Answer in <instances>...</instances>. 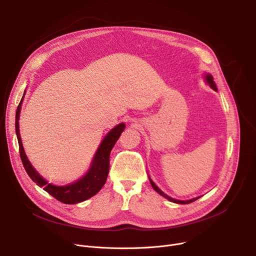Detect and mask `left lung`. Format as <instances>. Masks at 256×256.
Here are the masks:
<instances>
[{"label": "left lung", "mask_w": 256, "mask_h": 256, "mask_svg": "<svg viewBox=\"0 0 256 256\" xmlns=\"http://www.w3.org/2000/svg\"><path fill=\"white\" fill-rule=\"evenodd\" d=\"M206 81L209 83V85L214 90H217V88H216V85H215V83H214V81H213V77L211 76V75H207L206 76ZM149 180H150V183H151V185H152V187H153V190H154L156 192H158L160 196H162L164 198H168V200H171V202H176V204H190V202H194V200H196L198 198H192V200H175V198H170L168 196H166V194H164L158 187L154 184V182H153L150 178H149Z\"/></svg>", "instance_id": "8db88e82"}]
</instances>
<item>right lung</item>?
Segmentation results:
<instances>
[{
  "mask_svg": "<svg viewBox=\"0 0 256 256\" xmlns=\"http://www.w3.org/2000/svg\"><path fill=\"white\" fill-rule=\"evenodd\" d=\"M24 96L20 100V103L16 109V115H15V130L17 134V140H18V146H20V154L22 162V164L24 166V170L26 171L30 178L37 183L38 186L43 187V190L47 192L50 196L56 198L58 200L68 204V205H72V204H77L83 200H86L88 198L94 196L96 194L102 187L104 186L108 173H109V160H110V152L117 142L118 138L120 137L122 132H124L126 126L124 124H120L116 126L114 128H112L100 143L96 156L94 158L92 164L90 168L86 175H84L81 179L78 181L66 185V186H56L48 183L45 179H43L35 168H32L30 162H28L26 152L22 147L20 134V126H18V119H20V113L22 108V102L24 100Z\"/></svg>",
  "mask_w": 256,
  "mask_h": 256,
  "instance_id": "right-lung-1",
  "label": "right lung"
}]
</instances>
